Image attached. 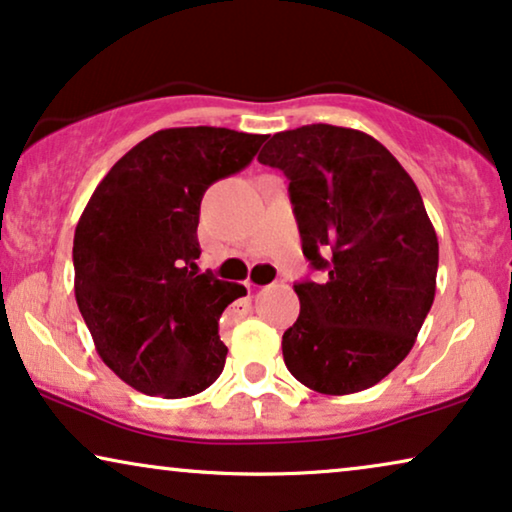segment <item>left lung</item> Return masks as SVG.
<instances>
[{
  "instance_id": "obj_1",
  "label": "left lung",
  "mask_w": 512,
  "mask_h": 512,
  "mask_svg": "<svg viewBox=\"0 0 512 512\" xmlns=\"http://www.w3.org/2000/svg\"><path fill=\"white\" fill-rule=\"evenodd\" d=\"M257 161L290 180L302 250L325 271L295 285L285 365L325 395L379 384L412 351L435 297L438 236L417 185L372 135L330 124L276 133Z\"/></svg>"
}]
</instances>
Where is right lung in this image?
<instances>
[{
  "label": "right lung",
  "instance_id": "obj_1",
  "mask_svg": "<svg viewBox=\"0 0 512 512\" xmlns=\"http://www.w3.org/2000/svg\"><path fill=\"white\" fill-rule=\"evenodd\" d=\"M264 140L163 128L121 156L88 199L74 229V297L102 363L135 391L189 398L222 374L217 320L245 288L199 274L201 199Z\"/></svg>",
  "mask_w": 512,
  "mask_h": 512
}]
</instances>
